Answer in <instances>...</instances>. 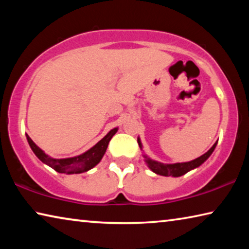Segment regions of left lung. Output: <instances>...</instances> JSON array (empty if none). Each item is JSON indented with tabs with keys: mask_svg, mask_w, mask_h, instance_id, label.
<instances>
[{
	"mask_svg": "<svg viewBox=\"0 0 249 249\" xmlns=\"http://www.w3.org/2000/svg\"><path fill=\"white\" fill-rule=\"evenodd\" d=\"M137 142L138 145H140V148L142 149V142L140 138H137ZM217 142L214 144L211 148L206 151L204 155L200 156L199 158H196L195 160H191V161H188V162H177V163H162V162H159V161H156V160L150 159L149 157H147L146 155H144V158H145V161L147 163V166H148L149 169L155 172V174L160 175V176H165V177H180V176H183L184 174H187L192 169H196L199 166H201L202 163H203L206 159H208L212 153L215 149Z\"/></svg>",
	"mask_w": 249,
	"mask_h": 249,
	"instance_id": "8db88e82",
	"label": "left lung"
}]
</instances>
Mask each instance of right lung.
Listing matches in <instances>:
<instances>
[{
  "label": "right lung",
  "instance_id": "1",
  "mask_svg": "<svg viewBox=\"0 0 249 249\" xmlns=\"http://www.w3.org/2000/svg\"><path fill=\"white\" fill-rule=\"evenodd\" d=\"M117 127L113 128L105 135V136L99 142L87 150L86 153H83L75 157L70 158H62V159H56L52 158L47 154H45L44 150H41L35 142L32 141V138L26 134V138L29 146H31L34 154L37 156L40 161H43L46 165L52 167L53 169L56 170L60 174H67V175H72V174H82L88 170L92 169L101 161V159L103 158V156L107 151V145L111 138L114 136L115 133L117 132Z\"/></svg>",
  "mask_w": 249,
  "mask_h": 249
}]
</instances>
